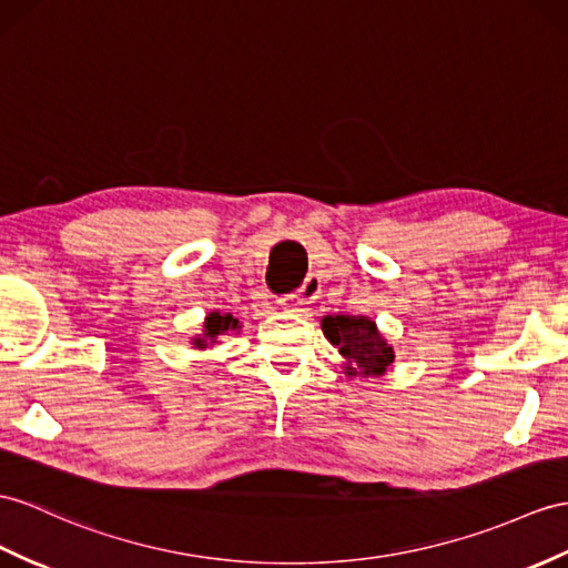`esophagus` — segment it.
<instances>
[{
  "instance_id": "esophagus-1",
  "label": "esophagus",
  "mask_w": 568,
  "mask_h": 568,
  "mask_svg": "<svg viewBox=\"0 0 568 568\" xmlns=\"http://www.w3.org/2000/svg\"><path fill=\"white\" fill-rule=\"evenodd\" d=\"M317 294H321V282H317L315 276H308L301 288H296L294 294H288L280 301V306L286 313H306L311 303L317 298Z\"/></svg>"
}]
</instances>
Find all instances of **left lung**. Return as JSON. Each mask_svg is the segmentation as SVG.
Returning <instances> with one entry per match:
<instances>
[{
    "mask_svg": "<svg viewBox=\"0 0 568 568\" xmlns=\"http://www.w3.org/2000/svg\"><path fill=\"white\" fill-rule=\"evenodd\" d=\"M325 337L347 358V376H383L395 362V352L366 315H325Z\"/></svg>",
    "mask_w": 568,
    "mask_h": 568,
    "instance_id": "left-lung-1",
    "label": "left lung"
}]
</instances>
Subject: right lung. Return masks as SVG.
<instances>
[{"instance_id":"1","label":"right lung","mask_w":568,"mask_h":568,"mask_svg":"<svg viewBox=\"0 0 568 568\" xmlns=\"http://www.w3.org/2000/svg\"><path fill=\"white\" fill-rule=\"evenodd\" d=\"M239 329H241V325H239V321L231 313H226V315L210 313V315L204 317L202 335H197L195 339H192V344H195V349H206L221 335H226V332H239Z\"/></svg>"}]
</instances>
